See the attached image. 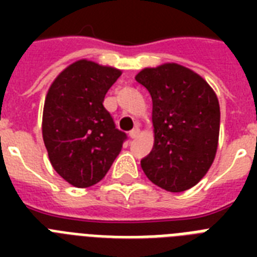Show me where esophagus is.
<instances>
[{
	"mask_svg": "<svg viewBox=\"0 0 257 257\" xmlns=\"http://www.w3.org/2000/svg\"><path fill=\"white\" fill-rule=\"evenodd\" d=\"M139 135H140V128H139V126L133 128L132 131L129 132V137H131V139H137V137H139Z\"/></svg>",
	"mask_w": 257,
	"mask_h": 257,
	"instance_id": "obj_1",
	"label": "esophagus"
}]
</instances>
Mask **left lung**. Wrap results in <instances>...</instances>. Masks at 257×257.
Returning <instances> with one entry per match:
<instances>
[{
  "instance_id": "left-lung-1",
  "label": "left lung",
  "mask_w": 257,
  "mask_h": 257,
  "mask_svg": "<svg viewBox=\"0 0 257 257\" xmlns=\"http://www.w3.org/2000/svg\"><path fill=\"white\" fill-rule=\"evenodd\" d=\"M136 81L152 97L155 143L141 168L168 192L195 187L215 160L220 132V105L215 90L185 66L167 62L145 68Z\"/></svg>"
}]
</instances>
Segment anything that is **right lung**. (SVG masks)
Listing matches in <instances>:
<instances>
[{"label": "right lung", "mask_w": 257, "mask_h": 257, "mask_svg": "<svg viewBox=\"0 0 257 257\" xmlns=\"http://www.w3.org/2000/svg\"><path fill=\"white\" fill-rule=\"evenodd\" d=\"M121 73L84 58L66 66L46 93L44 144L54 171L73 187L98 183L121 152L126 135L102 105Z\"/></svg>", "instance_id": "right-lung-1"}]
</instances>
